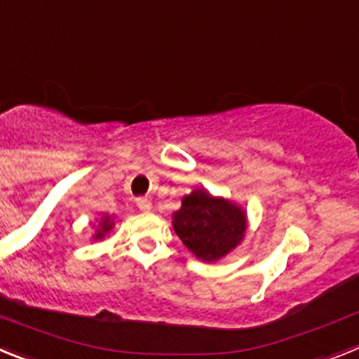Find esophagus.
Wrapping results in <instances>:
<instances>
[{
	"label": "esophagus",
	"mask_w": 359,
	"mask_h": 359,
	"mask_svg": "<svg viewBox=\"0 0 359 359\" xmlns=\"http://www.w3.org/2000/svg\"><path fill=\"white\" fill-rule=\"evenodd\" d=\"M137 208H139L141 211H151V208H154V205H151V201H149V198L139 197L137 198Z\"/></svg>",
	"instance_id": "esophagus-1"
}]
</instances>
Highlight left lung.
<instances>
[{
  "mask_svg": "<svg viewBox=\"0 0 359 359\" xmlns=\"http://www.w3.org/2000/svg\"><path fill=\"white\" fill-rule=\"evenodd\" d=\"M173 229L198 260L215 262L242 242L248 220L240 205L213 197L205 189H195L173 213Z\"/></svg>",
  "mask_w": 359,
  "mask_h": 359,
  "instance_id": "8db88e82",
  "label": "left lung"
}]
</instances>
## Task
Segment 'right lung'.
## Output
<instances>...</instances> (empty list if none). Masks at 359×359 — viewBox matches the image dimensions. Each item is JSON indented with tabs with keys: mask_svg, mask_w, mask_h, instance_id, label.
<instances>
[{
	"mask_svg": "<svg viewBox=\"0 0 359 359\" xmlns=\"http://www.w3.org/2000/svg\"><path fill=\"white\" fill-rule=\"evenodd\" d=\"M111 227H114V220H111V217H102L101 222H99L97 231H95V236H93V238H95V240L104 238V235L110 231Z\"/></svg>",
	"mask_w": 359,
	"mask_h": 359,
	"instance_id": "add662e5",
	"label": "right lung"
}]
</instances>
